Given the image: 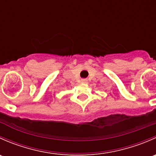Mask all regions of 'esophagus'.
<instances>
[{
  "label": "esophagus",
  "mask_w": 156,
  "mask_h": 156,
  "mask_svg": "<svg viewBox=\"0 0 156 156\" xmlns=\"http://www.w3.org/2000/svg\"><path fill=\"white\" fill-rule=\"evenodd\" d=\"M87 80L85 79V78H83V79H81V82H83V83H86L87 82Z\"/></svg>",
  "instance_id": "esophagus-1"
}]
</instances>
